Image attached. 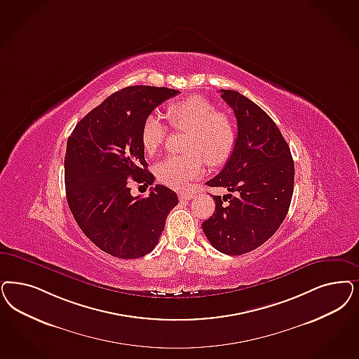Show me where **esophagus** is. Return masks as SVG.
<instances>
[{"mask_svg": "<svg viewBox=\"0 0 359 359\" xmlns=\"http://www.w3.org/2000/svg\"><path fill=\"white\" fill-rule=\"evenodd\" d=\"M194 196H195V194L191 192V191H182V192H179L180 200H191Z\"/></svg>", "mask_w": 359, "mask_h": 359, "instance_id": "esophagus-1", "label": "esophagus"}]
</instances>
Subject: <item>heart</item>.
Returning a JSON list of instances; mask_svg holds the SVG:
<instances>
[{
	"label": "heart",
	"mask_w": 359,
	"mask_h": 359,
	"mask_svg": "<svg viewBox=\"0 0 359 359\" xmlns=\"http://www.w3.org/2000/svg\"><path fill=\"white\" fill-rule=\"evenodd\" d=\"M167 118L175 130L187 131L186 154L170 155L158 163L155 171L163 184L184 188L203 172L204 163L220 165L231 156L236 144L233 121L217 111L213 103L201 95L171 102ZM168 135V127L156 114H149L140 128V142L147 155H155Z\"/></svg>",
	"instance_id": "b5f03b06"
}]
</instances>
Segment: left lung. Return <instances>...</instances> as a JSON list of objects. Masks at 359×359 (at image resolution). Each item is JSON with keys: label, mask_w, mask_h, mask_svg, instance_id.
I'll list each match as a JSON object with an SVG mask.
<instances>
[{"label": "left lung", "mask_w": 359, "mask_h": 359, "mask_svg": "<svg viewBox=\"0 0 359 359\" xmlns=\"http://www.w3.org/2000/svg\"><path fill=\"white\" fill-rule=\"evenodd\" d=\"M220 93L235 112L237 137L225 167L207 186L224 187L231 194L226 206L222 196L213 198L215 213L201 226L212 247L240 256L268 241L284 222L293 196L294 163L266 112L238 91Z\"/></svg>", "instance_id": "1"}]
</instances>
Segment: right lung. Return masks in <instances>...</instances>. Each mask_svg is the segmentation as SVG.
<instances>
[{
	"label": "right lung",
	"mask_w": 359,
	"mask_h": 359,
	"mask_svg": "<svg viewBox=\"0 0 359 359\" xmlns=\"http://www.w3.org/2000/svg\"><path fill=\"white\" fill-rule=\"evenodd\" d=\"M179 91L130 86L114 93L75 126L65 155L66 198L75 222L99 249L130 260L156 247L177 195L156 184L147 198H134L128 187L151 186L140 142L143 121Z\"/></svg>",
	"instance_id": "1"
}]
</instances>
